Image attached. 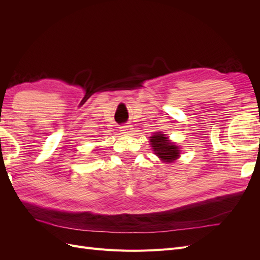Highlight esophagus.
I'll list each match as a JSON object with an SVG mask.
<instances>
[{
	"label": "esophagus",
	"instance_id": "34e87169",
	"mask_svg": "<svg viewBox=\"0 0 260 260\" xmlns=\"http://www.w3.org/2000/svg\"><path fill=\"white\" fill-rule=\"evenodd\" d=\"M121 131L123 133H131L132 132V129L130 128V125H122L121 127Z\"/></svg>",
	"mask_w": 260,
	"mask_h": 260
}]
</instances>
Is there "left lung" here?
Returning a JSON list of instances; mask_svg holds the SVG:
<instances>
[{"label": "left lung", "mask_w": 260, "mask_h": 260, "mask_svg": "<svg viewBox=\"0 0 260 260\" xmlns=\"http://www.w3.org/2000/svg\"><path fill=\"white\" fill-rule=\"evenodd\" d=\"M151 145L154 148L155 154L160 157L165 162H171L179 157V147L169 142L167 137L160 133H156L151 137Z\"/></svg>", "instance_id": "obj_1"}]
</instances>
